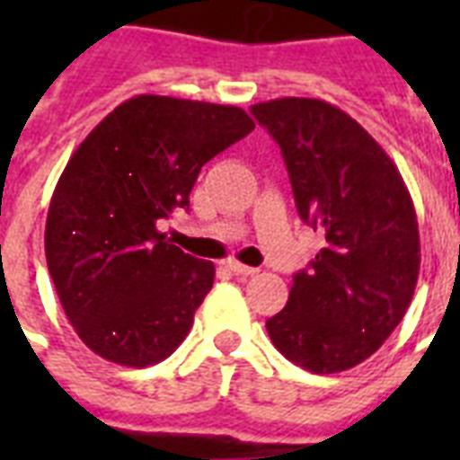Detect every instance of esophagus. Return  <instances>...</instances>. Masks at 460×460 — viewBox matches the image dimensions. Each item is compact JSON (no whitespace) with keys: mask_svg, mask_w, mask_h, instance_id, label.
<instances>
[{"mask_svg":"<svg viewBox=\"0 0 460 460\" xmlns=\"http://www.w3.org/2000/svg\"><path fill=\"white\" fill-rule=\"evenodd\" d=\"M226 267H229V270H231V272H234V274H238V277H251V274L258 272L255 267L243 265V262H238V260H229V262H226Z\"/></svg>","mask_w":460,"mask_h":460,"instance_id":"obj_1","label":"esophagus"}]
</instances>
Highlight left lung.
I'll list each match as a JSON object with an SVG mask.
<instances>
[{
  "label": "left lung",
  "instance_id": "left-lung-1",
  "mask_svg": "<svg viewBox=\"0 0 460 460\" xmlns=\"http://www.w3.org/2000/svg\"><path fill=\"white\" fill-rule=\"evenodd\" d=\"M251 114L279 143L301 219L327 241L267 320L270 339L314 375L356 367L413 301L420 234L411 193L377 140L334 104L279 97Z\"/></svg>",
  "mask_w": 460,
  "mask_h": 460
}]
</instances>
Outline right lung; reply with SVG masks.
I'll list each match as a JSON object with an SVG mask.
<instances>
[{
    "mask_svg": "<svg viewBox=\"0 0 460 460\" xmlns=\"http://www.w3.org/2000/svg\"><path fill=\"white\" fill-rule=\"evenodd\" d=\"M255 128L241 107L136 95L75 147L45 224L47 270L75 334L126 367L164 360L193 327L215 265L157 229L202 164Z\"/></svg>",
    "mask_w": 460,
    "mask_h": 460,
    "instance_id": "obj_1",
    "label": "right lung"
}]
</instances>
